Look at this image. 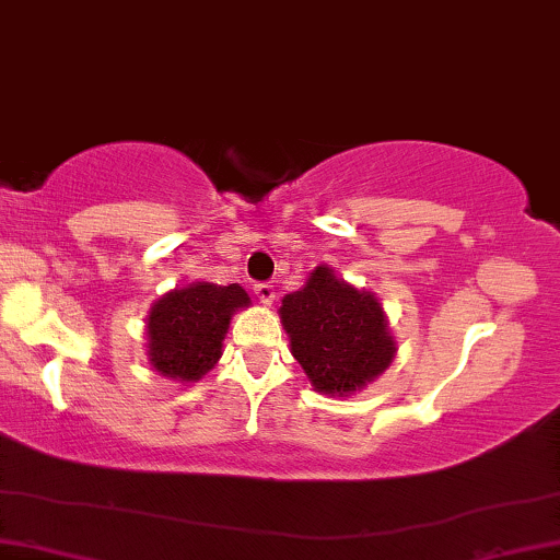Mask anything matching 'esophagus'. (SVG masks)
<instances>
[{
  "instance_id": "1",
  "label": "esophagus",
  "mask_w": 560,
  "mask_h": 560,
  "mask_svg": "<svg viewBox=\"0 0 560 560\" xmlns=\"http://www.w3.org/2000/svg\"><path fill=\"white\" fill-rule=\"evenodd\" d=\"M255 295L262 305H272L275 303V285H270V282H257Z\"/></svg>"
}]
</instances>
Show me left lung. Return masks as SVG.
Instances as JSON below:
<instances>
[{
	"mask_svg": "<svg viewBox=\"0 0 560 560\" xmlns=\"http://www.w3.org/2000/svg\"><path fill=\"white\" fill-rule=\"evenodd\" d=\"M278 313L290 353L318 394L361 392L396 359V340L378 298L338 278L328 265L315 267L298 293L282 298Z\"/></svg>",
	"mask_w": 560,
	"mask_h": 560,
	"instance_id": "left-lung-1",
	"label": "left lung"
}]
</instances>
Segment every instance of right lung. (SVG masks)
Wrapping results in <instances>:
<instances>
[{"mask_svg": "<svg viewBox=\"0 0 560 560\" xmlns=\"http://www.w3.org/2000/svg\"><path fill=\"white\" fill-rule=\"evenodd\" d=\"M253 305L240 282H191L161 295L145 315V355L161 376L194 384L222 359L232 315Z\"/></svg>", "mask_w": 560, "mask_h": 560, "instance_id": "right-lung-1", "label": "right lung"}]
</instances>
